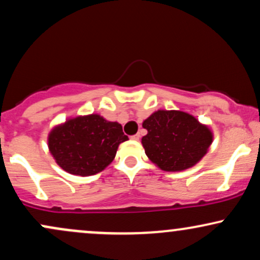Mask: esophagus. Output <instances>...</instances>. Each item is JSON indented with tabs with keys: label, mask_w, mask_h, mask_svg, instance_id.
<instances>
[{
	"label": "esophagus",
	"mask_w": 260,
	"mask_h": 260,
	"mask_svg": "<svg viewBox=\"0 0 260 260\" xmlns=\"http://www.w3.org/2000/svg\"><path fill=\"white\" fill-rule=\"evenodd\" d=\"M131 138H132L133 140H138V139L140 138V134H139V133L134 134V136H132V137H131Z\"/></svg>",
	"instance_id": "1"
}]
</instances>
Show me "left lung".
I'll list each match as a JSON object with an SVG mask.
<instances>
[{"instance_id": "8db88e82", "label": "left lung", "mask_w": 260, "mask_h": 260, "mask_svg": "<svg viewBox=\"0 0 260 260\" xmlns=\"http://www.w3.org/2000/svg\"><path fill=\"white\" fill-rule=\"evenodd\" d=\"M148 131L142 144L148 157L165 171L192 168L207 154L213 134L193 116L182 111L154 112L143 122Z\"/></svg>"}]
</instances>
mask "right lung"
Returning <instances> with one entry per match:
<instances>
[{
    "instance_id": "add662e5",
    "label": "right lung",
    "mask_w": 260,
    "mask_h": 260,
    "mask_svg": "<svg viewBox=\"0 0 260 260\" xmlns=\"http://www.w3.org/2000/svg\"><path fill=\"white\" fill-rule=\"evenodd\" d=\"M127 139L120 123L90 115L56 127L49 136V148L64 171L90 176L103 171L115 159L120 143Z\"/></svg>"
}]
</instances>
